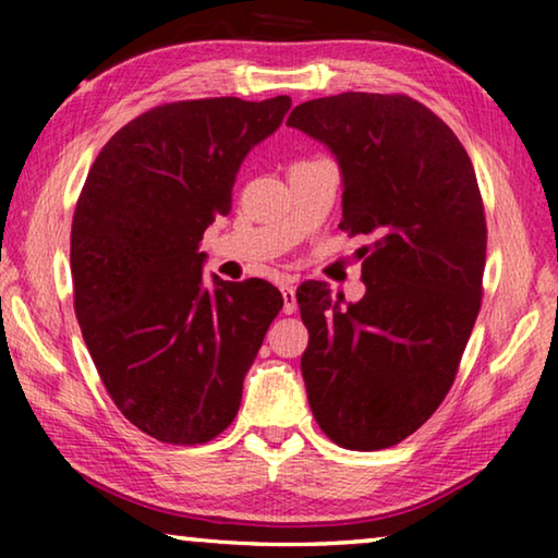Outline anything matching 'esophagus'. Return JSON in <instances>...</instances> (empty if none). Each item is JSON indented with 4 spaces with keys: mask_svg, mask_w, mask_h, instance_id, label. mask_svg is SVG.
Returning <instances> with one entry per match:
<instances>
[{
    "mask_svg": "<svg viewBox=\"0 0 558 558\" xmlns=\"http://www.w3.org/2000/svg\"><path fill=\"white\" fill-rule=\"evenodd\" d=\"M280 295H282V313L292 315L298 310V298H295V288L292 286H282L280 288Z\"/></svg>",
    "mask_w": 558,
    "mask_h": 558,
    "instance_id": "obj_1",
    "label": "esophagus"
}]
</instances>
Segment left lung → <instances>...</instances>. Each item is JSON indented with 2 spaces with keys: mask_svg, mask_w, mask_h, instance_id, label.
Masks as SVG:
<instances>
[{
  "mask_svg": "<svg viewBox=\"0 0 558 558\" xmlns=\"http://www.w3.org/2000/svg\"><path fill=\"white\" fill-rule=\"evenodd\" d=\"M290 128L342 167V223L359 248L364 298L298 288L310 332L300 359L315 421L349 450L391 448L418 430L456 381L483 305L487 223L465 147L403 93L300 102Z\"/></svg>",
  "mask_w": 558,
  "mask_h": 558,
  "instance_id": "left-lung-1",
  "label": "left lung"
}]
</instances>
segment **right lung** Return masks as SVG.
<instances>
[{
  "instance_id": "1",
  "label": "right lung",
  "mask_w": 558,
  "mask_h": 558,
  "mask_svg": "<svg viewBox=\"0 0 558 558\" xmlns=\"http://www.w3.org/2000/svg\"><path fill=\"white\" fill-rule=\"evenodd\" d=\"M199 98L130 120L93 162L71 223L73 310L110 399L147 436L202 446L231 426L282 307L266 280L204 286L199 241L235 172L290 110Z\"/></svg>"
}]
</instances>
